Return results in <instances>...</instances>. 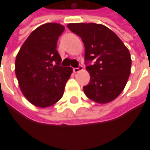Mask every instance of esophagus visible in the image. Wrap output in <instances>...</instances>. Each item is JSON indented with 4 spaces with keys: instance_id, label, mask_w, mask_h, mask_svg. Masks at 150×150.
I'll list each match as a JSON object with an SVG mask.
<instances>
[{
    "instance_id": "1",
    "label": "esophagus",
    "mask_w": 150,
    "mask_h": 150,
    "mask_svg": "<svg viewBox=\"0 0 150 150\" xmlns=\"http://www.w3.org/2000/svg\"><path fill=\"white\" fill-rule=\"evenodd\" d=\"M83 68V67L82 66H80V67H78L77 68H73V71H74V73H78V72H80V71H82Z\"/></svg>"
}]
</instances>
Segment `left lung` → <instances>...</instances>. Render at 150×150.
<instances>
[{
	"label": "left lung",
	"instance_id": "1",
	"mask_svg": "<svg viewBox=\"0 0 150 150\" xmlns=\"http://www.w3.org/2000/svg\"><path fill=\"white\" fill-rule=\"evenodd\" d=\"M68 28L84 44L85 61L90 83L83 87L85 95L98 103H108L120 94L130 74L129 51L110 28L96 23H70Z\"/></svg>",
	"mask_w": 150,
	"mask_h": 150
}]
</instances>
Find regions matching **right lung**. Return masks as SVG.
Here are the masks:
<instances>
[{
	"mask_svg": "<svg viewBox=\"0 0 150 150\" xmlns=\"http://www.w3.org/2000/svg\"><path fill=\"white\" fill-rule=\"evenodd\" d=\"M65 27L45 23L38 27L21 46L15 60V74L26 99L40 108L52 106L64 94L65 86L73 72L60 67L57 51L58 37Z\"/></svg>",
	"mask_w": 150,
	"mask_h": 150,
	"instance_id": "obj_1",
	"label": "right lung"
}]
</instances>
